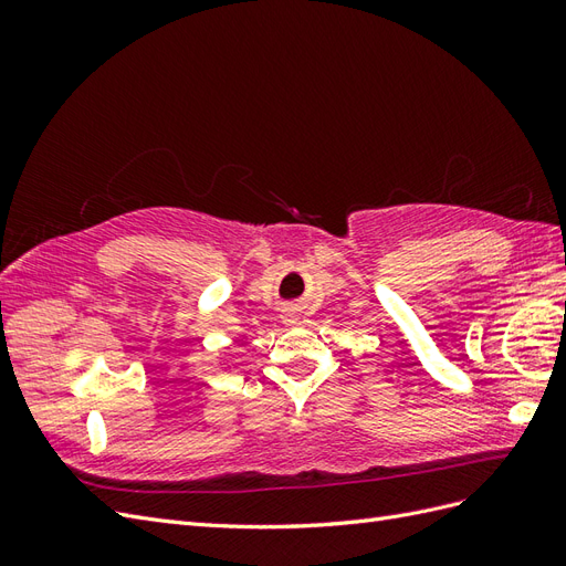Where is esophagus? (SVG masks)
<instances>
[{
  "label": "esophagus",
  "instance_id": "obj_1",
  "mask_svg": "<svg viewBox=\"0 0 566 566\" xmlns=\"http://www.w3.org/2000/svg\"><path fill=\"white\" fill-rule=\"evenodd\" d=\"M283 318H285L287 323H295V314H287V312H285V314H283Z\"/></svg>",
  "mask_w": 566,
  "mask_h": 566
}]
</instances>
